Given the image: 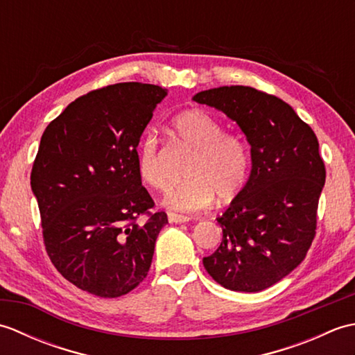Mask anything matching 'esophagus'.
<instances>
[{"label": "esophagus", "instance_id": "1", "mask_svg": "<svg viewBox=\"0 0 355 355\" xmlns=\"http://www.w3.org/2000/svg\"><path fill=\"white\" fill-rule=\"evenodd\" d=\"M168 220H169V223H173V224H182V223H187V221H189L191 218L186 216V215H178V214L169 212V214H168Z\"/></svg>", "mask_w": 355, "mask_h": 355}]
</instances>
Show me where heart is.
Segmentation results:
<instances>
[{
  "label": "heart",
  "mask_w": 355,
  "mask_h": 355,
  "mask_svg": "<svg viewBox=\"0 0 355 355\" xmlns=\"http://www.w3.org/2000/svg\"><path fill=\"white\" fill-rule=\"evenodd\" d=\"M177 140L192 150L186 183L173 187L164 197V206L178 212H200L215 200L230 201L243 191L248 175V150L236 134L224 132L216 119L201 110L180 112L171 122ZM140 178L155 191L169 186L158 141L153 134L141 139L137 150Z\"/></svg>",
  "instance_id": "heart-1"
}]
</instances>
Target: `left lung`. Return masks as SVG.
<instances>
[{"label":"left lung","instance_id":"8db88e82","mask_svg":"<svg viewBox=\"0 0 355 355\" xmlns=\"http://www.w3.org/2000/svg\"><path fill=\"white\" fill-rule=\"evenodd\" d=\"M193 101L236 122L252 154L245 186L216 218L221 244L202 263L224 288L262 291L305 259L315 236L327 177L318 137L288 103L252 87L206 89Z\"/></svg>","mask_w":355,"mask_h":355}]
</instances>
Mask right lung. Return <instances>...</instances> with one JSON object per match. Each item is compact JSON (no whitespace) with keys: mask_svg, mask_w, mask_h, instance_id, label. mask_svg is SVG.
<instances>
[{"mask_svg":"<svg viewBox=\"0 0 355 355\" xmlns=\"http://www.w3.org/2000/svg\"><path fill=\"white\" fill-rule=\"evenodd\" d=\"M158 85L123 82L71 102L41 137L30 184L56 270L101 297L134 290L168 224L137 171V146L166 97ZM145 214V222L139 216Z\"/></svg>","mask_w":355,"mask_h":355,"instance_id":"right-lung-1","label":"right lung"}]
</instances>
